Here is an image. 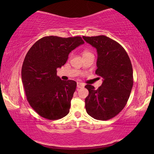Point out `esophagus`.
<instances>
[{"label": "esophagus", "instance_id": "esophagus-1", "mask_svg": "<svg viewBox=\"0 0 154 154\" xmlns=\"http://www.w3.org/2000/svg\"><path fill=\"white\" fill-rule=\"evenodd\" d=\"M84 83H81V82H77V88H83L84 87Z\"/></svg>", "mask_w": 154, "mask_h": 154}]
</instances>
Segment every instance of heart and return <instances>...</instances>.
<instances>
[{
    "label": "heart",
    "instance_id": "b5f03b06",
    "mask_svg": "<svg viewBox=\"0 0 154 154\" xmlns=\"http://www.w3.org/2000/svg\"><path fill=\"white\" fill-rule=\"evenodd\" d=\"M92 54V53H91L90 51H88V50H85V51H83V56L87 55V54Z\"/></svg>",
    "mask_w": 154,
    "mask_h": 154
}]
</instances>
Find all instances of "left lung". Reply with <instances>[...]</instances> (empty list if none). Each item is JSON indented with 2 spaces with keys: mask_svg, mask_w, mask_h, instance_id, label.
I'll return each instance as SVG.
<instances>
[{
  "mask_svg": "<svg viewBox=\"0 0 154 154\" xmlns=\"http://www.w3.org/2000/svg\"><path fill=\"white\" fill-rule=\"evenodd\" d=\"M97 50L96 74L103 78L101 86L85 88L89 94L85 99L88 114L98 120H108L126 106L133 85V71L128 55L120 44L104 35L83 36Z\"/></svg>",
  "mask_w": 154,
  "mask_h": 154,
  "instance_id": "1",
  "label": "left lung"
}]
</instances>
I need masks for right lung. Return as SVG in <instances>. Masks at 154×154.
<instances>
[{"mask_svg": "<svg viewBox=\"0 0 154 154\" xmlns=\"http://www.w3.org/2000/svg\"><path fill=\"white\" fill-rule=\"evenodd\" d=\"M83 43L81 36H44L26 55L22 83L28 103L42 118L56 120L69 113L77 83L62 80L57 76V69L65 64L70 52Z\"/></svg>", "mask_w": 154, "mask_h": 154, "instance_id": "add662e5", "label": "right lung"}]
</instances>
